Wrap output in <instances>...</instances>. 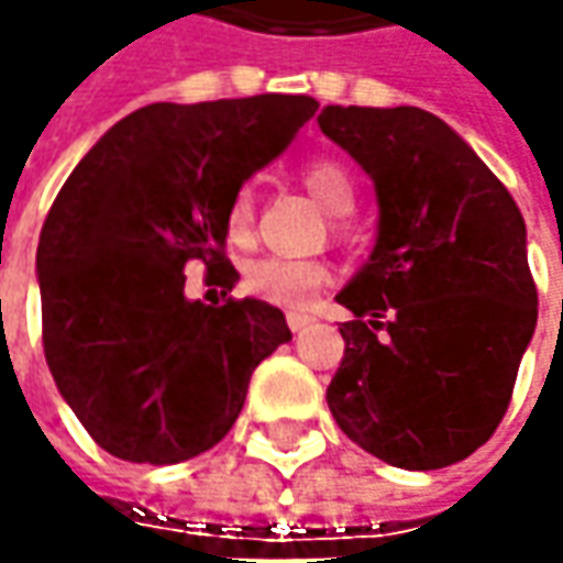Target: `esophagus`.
Instances as JSON below:
<instances>
[{
  "mask_svg": "<svg viewBox=\"0 0 563 563\" xmlns=\"http://www.w3.org/2000/svg\"><path fill=\"white\" fill-rule=\"evenodd\" d=\"M310 322H313V316L288 313V325H291V332H300V329H307Z\"/></svg>",
  "mask_w": 563,
  "mask_h": 563,
  "instance_id": "esophagus-1",
  "label": "esophagus"
}]
</instances>
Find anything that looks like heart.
Instances as JSON below:
<instances>
[{"instance_id": "b5f03b06", "label": "heart", "mask_w": 563, "mask_h": 563, "mask_svg": "<svg viewBox=\"0 0 563 563\" xmlns=\"http://www.w3.org/2000/svg\"><path fill=\"white\" fill-rule=\"evenodd\" d=\"M303 185L335 216H347L357 203V187H354L351 172L332 159H313L303 165ZM250 231H253V187H241L225 209V234L228 241L244 244L250 241ZM329 278H332L329 266L313 263V260L260 256L244 269V288L272 307L300 310L313 300L319 288L329 285Z\"/></svg>"}]
</instances>
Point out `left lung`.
<instances>
[{
	"label": "left lung",
	"mask_w": 563,
	"mask_h": 563,
	"mask_svg": "<svg viewBox=\"0 0 563 563\" xmlns=\"http://www.w3.org/2000/svg\"><path fill=\"white\" fill-rule=\"evenodd\" d=\"M319 128L373 178L376 247L338 291L344 360L325 391L341 432L400 470H439L492 439L539 297L523 216L439 115L325 106Z\"/></svg>",
	"instance_id": "8db88e82"
}]
</instances>
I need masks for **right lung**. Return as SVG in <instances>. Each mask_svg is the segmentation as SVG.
Listing matches in <instances>:
<instances>
[{
  "label": "right lung",
  "mask_w": 563,
  "mask_h": 563,
  "mask_svg": "<svg viewBox=\"0 0 563 563\" xmlns=\"http://www.w3.org/2000/svg\"><path fill=\"white\" fill-rule=\"evenodd\" d=\"M316 109L288 93L153 102L109 128L58 190L36 247L43 351L58 395L109 454L163 466L209 451L253 369L291 341L266 300H187L185 266L200 260L234 288L228 203Z\"/></svg>",
  "instance_id": "1"
}]
</instances>
